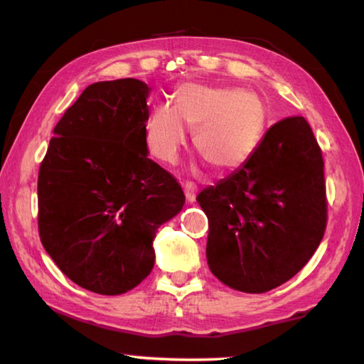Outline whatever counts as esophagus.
<instances>
[{
  "label": "esophagus",
  "instance_id": "esophagus-1",
  "mask_svg": "<svg viewBox=\"0 0 364 364\" xmlns=\"http://www.w3.org/2000/svg\"><path fill=\"white\" fill-rule=\"evenodd\" d=\"M183 188H184V193H186V200L188 202H194V199H196V186H194V183L186 181V183L183 184Z\"/></svg>",
  "mask_w": 364,
  "mask_h": 364
}]
</instances>
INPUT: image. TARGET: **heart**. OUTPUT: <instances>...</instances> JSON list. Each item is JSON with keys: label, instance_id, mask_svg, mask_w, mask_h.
Instances as JSON below:
<instances>
[{"label": "heart", "instance_id": "1", "mask_svg": "<svg viewBox=\"0 0 364 364\" xmlns=\"http://www.w3.org/2000/svg\"><path fill=\"white\" fill-rule=\"evenodd\" d=\"M268 114L260 97L249 91L204 83H183L173 107L159 106L144 125L146 146L162 162H175L194 132V147L217 173L241 168L260 146Z\"/></svg>", "mask_w": 364, "mask_h": 364}]
</instances>
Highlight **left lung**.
<instances>
[{"mask_svg": "<svg viewBox=\"0 0 364 364\" xmlns=\"http://www.w3.org/2000/svg\"><path fill=\"white\" fill-rule=\"evenodd\" d=\"M323 167L308 122L287 117L247 164L197 196L208 218V268L223 284L263 294L305 267L328 220Z\"/></svg>", "mask_w": 364, "mask_h": 364, "instance_id": "8db88e82", "label": "left lung"}]
</instances>
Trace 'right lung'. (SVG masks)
I'll list each match as a JSON object with an SVG mask.
<instances>
[{
    "mask_svg": "<svg viewBox=\"0 0 364 364\" xmlns=\"http://www.w3.org/2000/svg\"><path fill=\"white\" fill-rule=\"evenodd\" d=\"M149 93L136 78L90 85L54 127L40 167L43 247L67 278L101 295L147 278L157 230L184 205L180 184L147 157Z\"/></svg>",
    "mask_w": 364,
    "mask_h": 364,
    "instance_id": "1",
    "label": "right lung"
}]
</instances>
